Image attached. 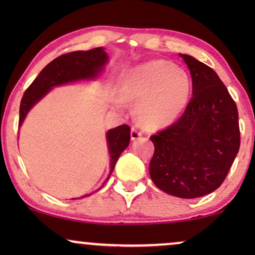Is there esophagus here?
I'll list each match as a JSON object with an SVG mask.
<instances>
[{"label":"esophagus","instance_id":"1","mask_svg":"<svg viewBox=\"0 0 255 255\" xmlns=\"http://www.w3.org/2000/svg\"><path fill=\"white\" fill-rule=\"evenodd\" d=\"M142 135V132L140 130H138L137 128H131V139L132 140H137Z\"/></svg>","mask_w":255,"mask_h":255}]
</instances>
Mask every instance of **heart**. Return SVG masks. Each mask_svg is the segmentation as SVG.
Listing matches in <instances>:
<instances>
[{
	"label": "heart",
	"mask_w": 255,
	"mask_h": 255,
	"mask_svg": "<svg viewBox=\"0 0 255 255\" xmlns=\"http://www.w3.org/2000/svg\"><path fill=\"white\" fill-rule=\"evenodd\" d=\"M191 80L186 71L166 60H151L128 72L122 96L138 102L135 115L142 125L163 128L172 124L187 107Z\"/></svg>",
	"instance_id": "b5f03b06"
}]
</instances>
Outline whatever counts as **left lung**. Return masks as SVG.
<instances>
[{"mask_svg":"<svg viewBox=\"0 0 255 255\" xmlns=\"http://www.w3.org/2000/svg\"><path fill=\"white\" fill-rule=\"evenodd\" d=\"M193 97L177 122L152 135L149 175L159 189L180 198L221 187L240 146L238 109L214 69L188 54Z\"/></svg>","mask_w":255,"mask_h":255,"instance_id":"obj_1","label":"left lung"}]
</instances>
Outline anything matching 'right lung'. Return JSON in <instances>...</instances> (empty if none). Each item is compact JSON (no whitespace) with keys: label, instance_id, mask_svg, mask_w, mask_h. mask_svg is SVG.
<instances>
[{"label":"right lung","instance_id":"right-lung-1","mask_svg":"<svg viewBox=\"0 0 255 255\" xmlns=\"http://www.w3.org/2000/svg\"><path fill=\"white\" fill-rule=\"evenodd\" d=\"M108 60L109 58L103 47H96L89 51H75L55 58L45 66L24 93L19 107V127L23 124L31 108L36 106L53 87L82 80H95L103 72ZM130 132L128 125H120L107 132L108 151L110 154V173L108 179L122 152L130 144Z\"/></svg>","mask_w":255,"mask_h":255}]
</instances>
